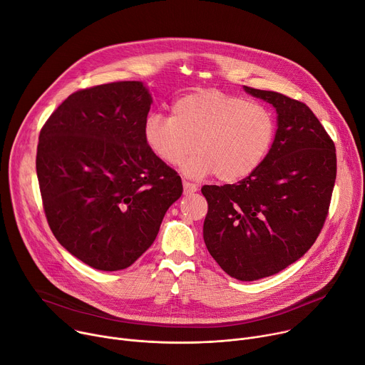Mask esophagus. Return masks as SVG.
<instances>
[{
	"label": "esophagus",
	"instance_id": "34e87169",
	"mask_svg": "<svg viewBox=\"0 0 365 365\" xmlns=\"http://www.w3.org/2000/svg\"><path fill=\"white\" fill-rule=\"evenodd\" d=\"M182 187H184V194L187 195V194H192V192H195L199 190V187L195 185V184H192V182H188V181H182Z\"/></svg>",
	"mask_w": 365,
	"mask_h": 365
}]
</instances>
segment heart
I'll use <instances>...</instances> for the list:
<instances>
[{
	"mask_svg": "<svg viewBox=\"0 0 365 365\" xmlns=\"http://www.w3.org/2000/svg\"><path fill=\"white\" fill-rule=\"evenodd\" d=\"M276 135L273 112L262 103L217 89H200L178 98L171 117L152 112L143 137L150 152L175 166L194 149L182 173L192 178L216 175L235 182L253 174L272 149Z\"/></svg>",
	"mask_w": 365,
	"mask_h": 365,
	"instance_id": "obj_1",
	"label": "heart"
}]
</instances>
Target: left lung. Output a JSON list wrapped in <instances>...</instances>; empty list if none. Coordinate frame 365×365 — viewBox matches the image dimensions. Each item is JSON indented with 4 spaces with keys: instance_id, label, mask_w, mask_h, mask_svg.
<instances>
[{
    "instance_id": "left-lung-1",
    "label": "left lung",
    "mask_w": 365,
    "mask_h": 365,
    "mask_svg": "<svg viewBox=\"0 0 365 365\" xmlns=\"http://www.w3.org/2000/svg\"><path fill=\"white\" fill-rule=\"evenodd\" d=\"M277 112L263 163L237 184L203 185V238L230 276L257 280L301 259L317 240L336 180V149L313 110L282 93L244 86Z\"/></svg>"
}]
</instances>
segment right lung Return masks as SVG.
<instances>
[{
	"mask_svg": "<svg viewBox=\"0 0 365 365\" xmlns=\"http://www.w3.org/2000/svg\"><path fill=\"white\" fill-rule=\"evenodd\" d=\"M150 105L142 81L108 83L70 95L41 130L36 174L49 228L93 269L131 266L182 194L180 175L145 142Z\"/></svg>",
	"mask_w": 365,
	"mask_h": 365,
	"instance_id": "right-lung-1",
	"label": "right lung"
}]
</instances>
